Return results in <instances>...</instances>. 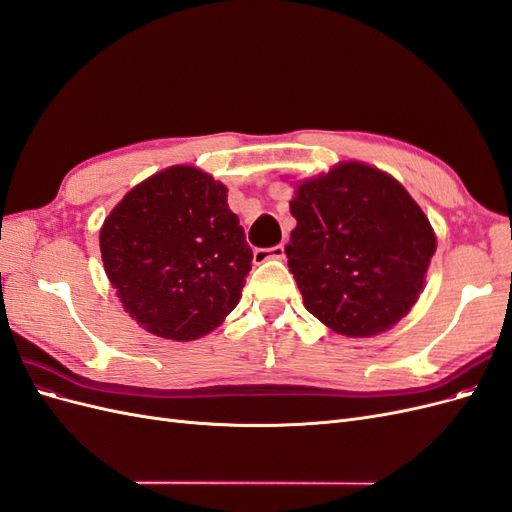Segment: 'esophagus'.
I'll use <instances>...</instances> for the list:
<instances>
[{"instance_id":"obj_1","label":"esophagus","mask_w":512,"mask_h":512,"mask_svg":"<svg viewBox=\"0 0 512 512\" xmlns=\"http://www.w3.org/2000/svg\"><path fill=\"white\" fill-rule=\"evenodd\" d=\"M286 256V247L284 245H273V247H258L254 252V262L256 265H262L267 260H282Z\"/></svg>"}]
</instances>
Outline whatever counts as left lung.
Instances as JSON below:
<instances>
[{"instance_id":"1","label":"left lung","mask_w":512,"mask_h":512,"mask_svg":"<svg viewBox=\"0 0 512 512\" xmlns=\"http://www.w3.org/2000/svg\"><path fill=\"white\" fill-rule=\"evenodd\" d=\"M286 245L303 305L339 335L371 337L404 318L436 254L423 209L391 175L342 162L305 179L290 200Z\"/></svg>"}]
</instances>
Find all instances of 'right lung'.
Segmentation results:
<instances>
[{
	"label": "right lung",
	"mask_w": 512,
	"mask_h": 512,
	"mask_svg": "<svg viewBox=\"0 0 512 512\" xmlns=\"http://www.w3.org/2000/svg\"><path fill=\"white\" fill-rule=\"evenodd\" d=\"M226 185L194 166L138 183L104 220V271L123 309L175 342L211 333L237 307L252 247Z\"/></svg>",
	"instance_id": "right-lung-1"
}]
</instances>
